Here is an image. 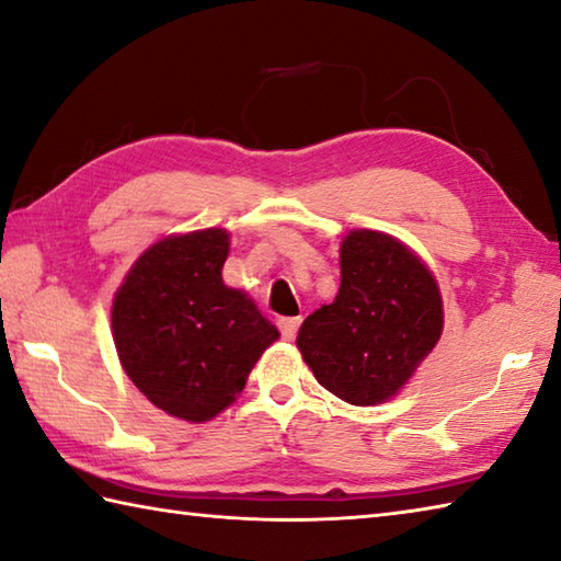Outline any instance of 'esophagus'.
<instances>
[{"label": "esophagus", "instance_id": "obj_1", "mask_svg": "<svg viewBox=\"0 0 561 561\" xmlns=\"http://www.w3.org/2000/svg\"><path fill=\"white\" fill-rule=\"evenodd\" d=\"M280 327V334L283 340H295V334H298V327H300V317H280L278 320Z\"/></svg>", "mask_w": 561, "mask_h": 561}]
</instances>
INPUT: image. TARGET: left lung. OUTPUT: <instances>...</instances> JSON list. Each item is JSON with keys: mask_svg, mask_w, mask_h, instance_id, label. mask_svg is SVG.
I'll list each match as a JSON object with an SVG mask.
<instances>
[{"mask_svg": "<svg viewBox=\"0 0 561 561\" xmlns=\"http://www.w3.org/2000/svg\"><path fill=\"white\" fill-rule=\"evenodd\" d=\"M342 283L298 332L317 383L348 405H380L398 396L445 330L437 278L403 241L352 229L340 247Z\"/></svg>", "mask_w": 561, "mask_h": 561, "instance_id": "obj_1", "label": "left lung"}]
</instances>
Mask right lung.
<instances>
[{
  "label": "right lung",
  "instance_id": "obj_1",
  "mask_svg": "<svg viewBox=\"0 0 561 561\" xmlns=\"http://www.w3.org/2000/svg\"><path fill=\"white\" fill-rule=\"evenodd\" d=\"M229 231L168 234L146 249L112 300L116 356L131 383L168 415L217 417L280 332L249 293L221 280Z\"/></svg>",
  "mask_w": 561,
  "mask_h": 561
}]
</instances>
